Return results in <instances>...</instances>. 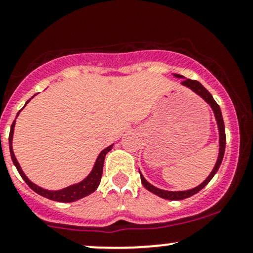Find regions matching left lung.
<instances>
[{"mask_svg": "<svg viewBox=\"0 0 253 253\" xmlns=\"http://www.w3.org/2000/svg\"><path fill=\"white\" fill-rule=\"evenodd\" d=\"M174 77L178 78V79H183L181 82V85L186 86V88L191 89L193 93H196L197 95H200L203 100L211 106V109L213 110L214 117H215L216 121V126H218V132H219V153H218V159H216L215 165H214L213 170H211V174L208 175V177L203 181L201 185L196 186V187L191 188V190H185V191H168V190H162V188L155 187L154 185H152L150 182H148L147 180L144 178V176L142 175V172L139 171L141 174V181L145 188L148 191H150L154 195L159 196V197L164 198V200H169V201H180V200H185V198L191 197V196L196 195L197 192H200L203 187H206L207 183L214 177V175L216 174V171L219 170V167H220L221 162H223L224 158V152H225V143H226V138H225V126H224V120H223V115H221V110L219 108L218 104L215 103V100L213 99L211 94L209 93L208 90L197 81H192V79H186L183 76L181 75H176L174 73Z\"/></svg>", "mask_w": 253, "mask_h": 253, "instance_id": "obj_1", "label": "left lung"}]
</instances>
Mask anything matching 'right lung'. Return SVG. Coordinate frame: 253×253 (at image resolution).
Returning <instances> with one entry per match:
<instances>
[{
    "instance_id": "add662e5",
    "label": "right lung",
    "mask_w": 253,
    "mask_h": 253,
    "mask_svg": "<svg viewBox=\"0 0 253 253\" xmlns=\"http://www.w3.org/2000/svg\"><path fill=\"white\" fill-rule=\"evenodd\" d=\"M29 101H30V99L27 101V103H25V105H27ZM19 112L17 114V117H18V115H19ZM14 126H16V120H14L13 124H12V126H11V132H9V138H8L9 152H11L12 162H13L14 167L17 168L18 172H19V175L22 176L23 180L27 182V185L29 186V187L32 188L34 192H37L38 195L42 196V197H45V198H48V200H51V201L68 203V202H76V201L81 200V198L86 197V196H89L90 193H93L94 191L98 188L99 183H100V180H101V175H103V167H104V160H105V155L112 149V145L114 144L109 145V147H106L105 149L101 150L100 154H99L98 158H96L95 163H94L93 169H91V171L89 172L88 176H86L85 178H83V180L79 181V182H77V183H73V185L68 186V187L62 188V190L51 191V190H46V188H42V187H40V186L35 185V183L32 182V181L27 177V175L23 172L22 168H20L19 163L17 162V158L13 153V148H12Z\"/></svg>"
}]
</instances>
